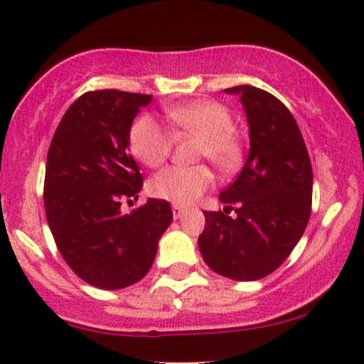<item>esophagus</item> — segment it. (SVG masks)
Segmentation results:
<instances>
[{
  "label": "esophagus",
  "instance_id": "obj_1",
  "mask_svg": "<svg viewBox=\"0 0 364 364\" xmlns=\"http://www.w3.org/2000/svg\"><path fill=\"white\" fill-rule=\"evenodd\" d=\"M183 215H185V208L179 206V205H173V216L174 220H179Z\"/></svg>",
  "mask_w": 364,
  "mask_h": 364
}]
</instances>
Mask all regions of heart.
<instances>
[{"mask_svg":"<svg viewBox=\"0 0 364 364\" xmlns=\"http://www.w3.org/2000/svg\"><path fill=\"white\" fill-rule=\"evenodd\" d=\"M166 118L174 128L200 138V158H208L223 171H230L240 163L241 144L232 133L235 123L221 103L201 100L173 106L166 109ZM129 148L139 163L156 168L171 151V138L156 119L141 116L129 132ZM213 183L215 176L206 166H169L154 174L149 181V191L174 205H191L210 190Z\"/></svg>","mask_w":364,"mask_h":364,"instance_id":"obj_1","label":"heart"}]
</instances>
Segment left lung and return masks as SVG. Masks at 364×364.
I'll return each mask as SVG.
<instances>
[{"label": "left lung", "instance_id": "obj_1", "mask_svg": "<svg viewBox=\"0 0 364 364\" xmlns=\"http://www.w3.org/2000/svg\"><path fill=\"white\" fill-rule=\"evenodd\" d=\"M225 93L240 96L250 153L238 178L220 193L223 211H205L198 246L215 273L256 281L279 268L301 240L311 215L313 169L296 121L278 98L250 85Z\"/></svg>", "mask_w": 364, "mask_h": 364}]
</instances>
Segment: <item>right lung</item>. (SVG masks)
Instances as JSON below:
<instances>
[{"mask_svg":"<svg viewBox=\"0 0 364 364\" xmlns=\"http://www.w3.org/2000/svg\"><path fill=\"white\" fill-rule=\"evenodd\" d=\"M151 98L118 90L85 93L63 116L48 151L45 211L53 238L68 266L101 289L143 279L173 221L169 203L154 198L121 213L143 188L128 151L129 132Z\"/></svg>","mask_w":364,"mask_h":364,"instance_id":"obj_1","label":"right lung"}]
</instances>
